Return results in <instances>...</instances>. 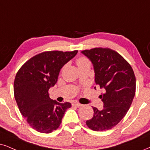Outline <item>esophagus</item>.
Wrapping results in <instances>:
<instances>
[{
  "label": "esophagus",
  "instance_id": "1",
  "mask_svg": "<svg viewBox=\"0 0 150 150\" xmlns=\"http://www.w3.org/2000/svg\"><path fill=\"white\" fill-rule=\"evenodd\" d=\"M72 105H73V106H74V107H81L83 106L81 104H79L78 102H73Z\"/></svg>",
  "mask_w": 150,
  "mask_h": 150
}]
</instances>
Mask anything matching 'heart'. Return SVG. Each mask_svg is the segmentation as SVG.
<instances>
[{"label":"heart","instance_id":"1","mask_svg":"<svg viewBox=\"0 0 150 150\" xmlns=\"http://www.w3.org/2000/svg\"><path fill=\"white\" fill-rule=\"evenodd\" d=\"M77 64L79 67V66H84L86 65V64H90V62H89L88 59H86V57H79L77 60Z\"/></svg>","mask_w":150,"mask_h":150}]
</instances>
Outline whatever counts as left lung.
<instances>
[{"mask_svg":"<svg viewBox=\"0 0 150 150\" xmlns=\"http://www.w3.org/2000/svg\"><path fill=\"white\" fill-rule=\"evenodd\" d=\"M81 52L93 64L96 84L105 91L100 96L103 109L100 111L93 107V116L86 124L97 132L111 129L125 117L133 101L136 92L134 71L120 54L111 49L96 48Z\"/></svg>","mask_w":150,"mask_h":150,"instance_id":"obj_1","label":"left lung"}]
</instances>
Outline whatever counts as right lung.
I'll return each instance as SVG.
<instances>
[{
    "label": "right lung",
    "mask_w": 150,
    "mask_h": 150,
    "mask_svg": "<svg viewBox=\"0 0 150 150\" xmlns=\"http://www.w3.org/2000/svg\"><path fill=\"white\" fill-rule=\"evenodd\" d=\"M72 52H41L21 66L14 82V98L20 112L30 126L41 133L56 130L62 122L70 102L59 103L50 99L48 90L57 81L60 70L77 54Z\"/></svg>",
    "instance_id": "obj_1"
}]
</instances>
